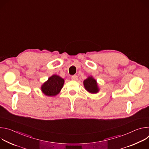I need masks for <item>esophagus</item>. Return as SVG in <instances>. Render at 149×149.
Wrapping results in <instances>:
<instances>
[{"label": "esophagus", "instance_id": "1", "mask_svg": "<svg viewBox=\"0 0 149 149\" xmlns=\"http://www.w3.org/2000/svg\"><path fill=\"white\" fill-rule=\"evenodd\" d=\"M71 79L72 80H74V81H77L78 79V76L76 75H72L71 77Z\"/></svg>", "mask_w": 149, "mask_h": 149}]
</instances>
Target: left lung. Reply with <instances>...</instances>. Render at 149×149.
<instances>
[{
	"label": "left lung",
	"instance_id": "1",
	"mask_svg": "<svg viewBox=\"0 0 149 149\" xmlns=\"http://www.w3.org/2000/svg\"><path fill=\"white\" fill-rule=\"evenodd\" d=\"M83 83L85 88L89 93L95 94L99 91L97 81L93 77H88L84 81Z\"/></svg>",
	"mask_w": 149,
	"mask_h": 149
}]
</instances>
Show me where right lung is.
Here are the masks:
<instances>
[{
  "instance_id": "right-lung-1",
  "label": "right lung",
  "mask_w": 149,
  "mask_h": 149,
  "mask_svg": "<svg viewBox=\"0 0 149 149\" xmlns=\"http://www.w3.org/2000/svg\"><path fill=\"white\" fill-rule=\"evenodd\" d=\"M64 84V79L57 75H53L41 86V91L45 95L52 97L59 93Z\"/></svg>"
}]
</instances>
